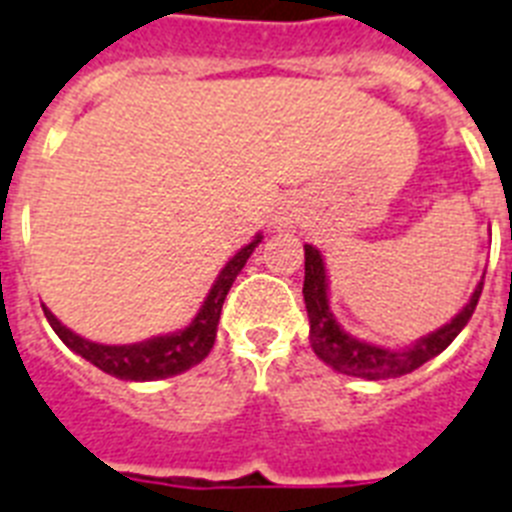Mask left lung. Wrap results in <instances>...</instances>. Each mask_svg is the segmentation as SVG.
I'll list each match as a JSON object with an SVG mask.
<instances>
[{
  "mask_svg": "<svg viewBox=\"0 0 512 512\" xmlns=\"http://www.w3.org/2000/svg\"><path fill=\"white\" fill-rule=\"evenodd\" d=\"M304 259V304L306 314H309V341H312L314 354L333 370L354 375V378L386 380L418 370L420 365L441 354L460 335V330L468 325V320L476 312L478 296L484 288V280H481L468 304L460 309V314H455L452 322L439 327L436 333L423 335L420 341L404 346V349H383L375 343L359 341L335 322L333 312H330V301H327V272L322 253L314 245H304Z\"/></svg>",
  "mask_w": 512,
  "mask_h": 512,
  "instance_id": "left-lung-1",
  "label": "left lung"
}]
</instances>
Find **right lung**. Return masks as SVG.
Here are the masks:
<instances>
[{"label":"right lung","instance_id":"obj_1","mask_svg":"<svg viewBox=\"0 0 512 512\" xmlns=\"http://www.w3.org/2000/svg\"><path fill=\"white\" fill-rule=\"evenodd\" d=\"M261 243V235H256L251 243L240 248V251L227 261V267L219 272L211 290H208L206 301L195 314V320L179 330V333L155 335L142 343H126V346H105V343H94L81 338L73 330L57 320L55 314L44 309L49 325L60 335V341L73 349L79 357L92 362L94 367H100L102 372H108L113 378L121 380H158L171 378L179 372L190 370V367L200 365L208 357V351L214 349L216 341V325L222 317V304L227 293H230L232 282L240 275V269L245 267V261L251 259V253L256 251V245Z\"/></svg>","mask_w":512,"mask_h":512}]
</instances>
